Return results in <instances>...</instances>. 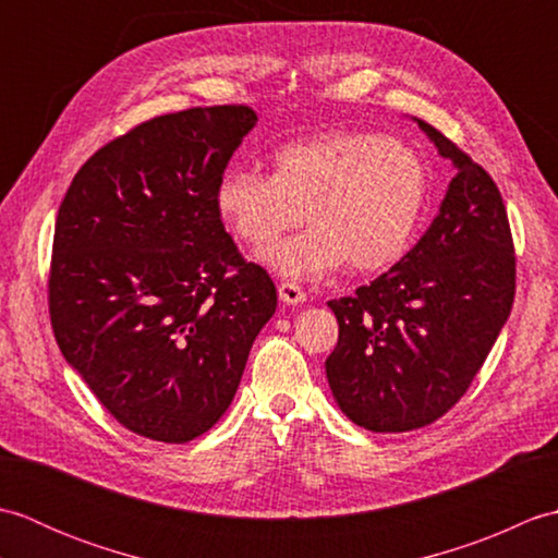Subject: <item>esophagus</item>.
Here are the masks:
<instances>
[{
    "instance_id": "1",
    "label": "esophagus",
    "mask_w": 558,
    "mask_h": 558,
    "mask_svg": "<svg viewBox=\"0 0 558 558\" xmlns=\"http://www.w3.org/2000/svg\"><path fill=\"white\" fill-rule=\"evenodd\" d=\"M278 294H280V300L286 302V304H302L306 300V292L298 286V282H290V280L280 282Z\"/></svg>"
}]
</instances>
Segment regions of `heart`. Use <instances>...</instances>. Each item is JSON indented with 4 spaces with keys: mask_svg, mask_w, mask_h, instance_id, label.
<instances>
[{
    "mask_svg": "<svg viewBox=\"0 0 558 558\" xmlns=\"http://www.w3.org/2000/svg\"><path fill=\"white\" fill-rule=\"evenodd\" d=\"M432 196L424 158L398 138L374 132H330L276 150L272 174L232 168L216 186V208L242 242L276 244L264 258L282 276H322L345 264L378 272L405 256Z\"/></svg>",
    "mask_w": 558,
    "mask_h": 558,
    "instance_id": "b5f03b06",
    "label": "heart"
}]
</instances>
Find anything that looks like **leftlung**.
Listing matches in <instances>:
<instances>
[{
  "label": "left lung",
  "instance_id": "1",
  "mask_svg": "<svg viewBox=\"0 0 558 558\" xmlns=\"http://www.w3.org/2000/svg\"><path fill=\"white\" fill-rule=\"evenodd\" d=\"M417 124L456 165L441 210L393 268L328 302L338 318L328 386L354 424L384 434L432 424L468 393L515 298L499 186L438 129Z\"/></svg>",
  "mask_w": 558,
  "mask_h": 558
}]
</instances>
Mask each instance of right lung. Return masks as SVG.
Masks as SVG:
<instances>
[{
	"instance_id": "1",
	"label": "right lung",
	"mask_w": 558,
	"mask_h": 558,
	"mask_svg": "<svg viewBox=\"0 0 558 558\" xmlns=\"http://www.w3.org/2000/svg\"><path fill=\"white\" fill-rule=\"evenodd\" d=\"M254 124L246 105L153 117L93 153L57 213V345L100 405L153 441L186 444L222 417L276 314L270 276L216 208Z\"/></svg>"
}]
</instances>
